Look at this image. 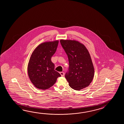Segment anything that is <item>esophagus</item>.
Returning <instances> with one entry per match:
<instances>
[{
    "label": "esophagus",
    "mask_w": 124,
    "mask_h": 124,
    "mask_svg": "<svg viewBox=\"0 0 124 124\" xmlns=\"http://www.w3.org/2000/svg\"><path fill=\"white\" fill-rule=\"evenodd\" d=\"M60 74H61V76H63L64 75V73L62 72H60Z\"/></svg>",
    "instance_id": "obj_1"
}]
</instances>
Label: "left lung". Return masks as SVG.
Here are the masks:
<instances>
[{
	"label": "left lung",
	"mask_w": 124,
	"mask_h": 124,
	"mask_svg": "<svg viewBox=\"0 0 124 124\" xmlns=\"http://www.w3.org/2000/svg\"><path fill=\"white\" fill-rule=\"evenodd\" d=\"M68 58L69 71L65 75L69 86L76 90L89 86L94 75V69L89 51L76 40H60Z\"/></svg>",
	"instance_id": "1"
}]
</instances>
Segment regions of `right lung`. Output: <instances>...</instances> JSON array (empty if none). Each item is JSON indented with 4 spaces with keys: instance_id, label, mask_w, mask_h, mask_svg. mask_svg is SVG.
I'll return each instance as SVG.
<instances>
[{
    "instance_id": "1",
    "label": "right lung",
    "mask_w": 124,
    "mask_h": 124,
    "mask_svg": "<svg viewBox=\"0 0 124 124\" xmlns=\"http://www.w3.org/2000/svg\"><path fill=\"white\" fill-rule=\"evenodd\" d=\"M58 40L43 42L32 53L27 66V72L32 83L37 89L45 90L52 86L60 74L54 70L51 58L55 53Z\"/></svg>"
}]
</instances>
